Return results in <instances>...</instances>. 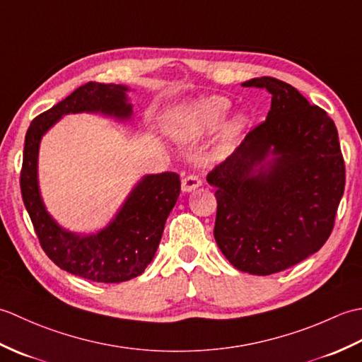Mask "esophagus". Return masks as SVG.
Segmentation results:
<instances>
[{
  "label": "esophagus",
  "instance_id": "1",
  "mask_svg": "<svg viewBox=\"0 0 362 362\" xmlns=\"http://www.w3.org/2000/svg\"><path fill=\"white\" fill-rule=\"evenodd\" d=\"M201 185H202V180L194 174H188L182 179V191H185V193L194 191L196 188H199Z\"/></svg>",
  "mask_w": 362,
  "mask_h": 362
}]
</instances>
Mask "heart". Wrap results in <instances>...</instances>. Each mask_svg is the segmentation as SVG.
I'll use <instances>...</instances> for the list:
<instances>
[{"label":"heart","instance_id":"b5f03b06","mask_svg":"<svg viewBox=\"0 0 362 362\" xmlns=\"http://www.w3.org/2000/svg\"><path fill=\"white\" fill-rule=\"evenodd\" d=\"M230 110V103L226 98L214 96L210 99H204L193 105H189L185 112V130L188 134H202L210 132V130L218 129L222 121L226 119L227 113ZM245 124V119L243 117H236L232 121L227 122L222 132L221 144L228 146L232 144Z\"/></svg>","mask_w":362,"mask_h":362}]
</instances>
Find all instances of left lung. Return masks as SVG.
I'll return each mask as SVG.
<instances>
[{
    "mask_svg": "<svg viewBox=\"0 0 362 362\" xmlns=\"http://www.w3.org/2000/svg\"><path fill=\"white\" fill-rule=\"evenodd\" d=\"M245 87L272 95L266 121L206 175L216 188L214 240L238 271L271 275L316 253L344 194L339 136L325 110L274 78Z\"/></svg>",
    "mask_w": 362,
    "mask_h": 362,
    "instance_id": "left-lung-1",
    "label": "left lung"
}]
</instances>
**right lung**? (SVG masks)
Here are the masks:
<instances>
[{"label": "right lung", "mask_w": 362, "mask_h": 362, "mask_svg": "<svg viewBox=\"0 0 362 362\" xmlns=\"http://www.w3.org/2000/svg\"><path fill=\"white\" fill-rule=\"evenodd\" d=\"M130 88L88 82L38 115L25 138L20 187L42 247L60 269L98 283H121L141 275L156 255L165 222L180 194L175 173L143 175L117 214L95 233H76L48 213L38 187V149L43 135L70 113H99L118 121L132 118Z\"/></svg>", "instance_id": "right-lung-1"}]
</instances>
